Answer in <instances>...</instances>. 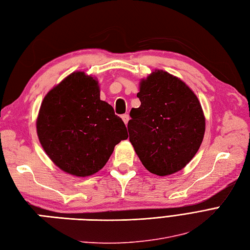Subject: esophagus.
I'll return each instance as SVG.
<instances>
[{"label":"esophagus","instance_id":"34e87169","mask_svg":"<svg viewBox=\"0 0 250 250\" xmlns=\"http://www.w3.org/2000/svg\"><path fill=\"white\" fill-rule=\"evenodd\" d=\"M122 120L124 121L125 124H127V123H128V121H129V115L128 114H123V115H122Z\"/></svg>","mask_w":250,"mask_h":250}]
</instances>
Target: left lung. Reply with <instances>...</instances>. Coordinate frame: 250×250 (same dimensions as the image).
Here are the masks:
<instances>
[{
    "mask_svg": "<svg viewBox=\"0 0 250 250\" xmlns=\"http://www.w3.org/2000/svg\"><path fill=\"white\" fill-rule=\"evenodd\" d=\"M141 104L130 110L129 141L151 173L182 170L200 147L205 118L189 86L167 71L155 70L140 82Z\"/></svg>",
    "mask_w": 250,
    "mask_h": 250,
    "instance_id": "8db88e82",
    "label": "left lung"
}]
</instances>
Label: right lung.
Returning a JSON list of instances; mask_svg holds the SVG:
<instances>
[{"label":"right lung","instance_id":"right-lung-1","mask_svg":"<svg viewBox=\"0 0 250 250\" xmlns=\"http://www.w3.org/2000/svg\"><path fill=\"white\" fill-rule=\"evenodd\" d=\"M36 129L55 166L81 177L101 170L116 144L128 138L124 122L101 101L98 81L84 71L70 74L48 92Z\"/></svg>","mask_w":250,"mask_h":250}]
</instances>
